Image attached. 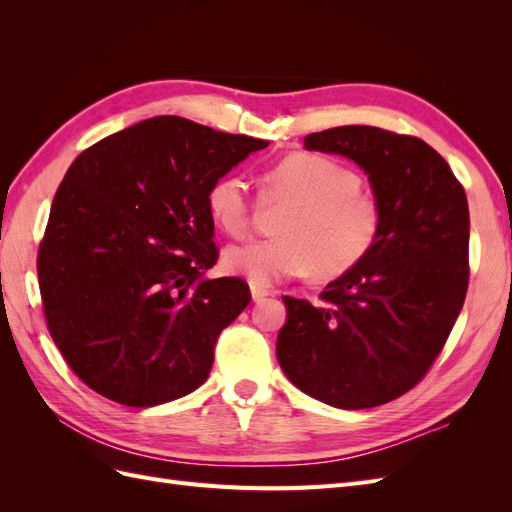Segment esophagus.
<instances>
[{"label":"esophagus","instance_id":"obj_1","mask_svg":"<svg viewBox=\"0 0 512 512\" xmlns=\"http://www.w3.org/2000/svg\"><path fill=\"white\" fill-rule=\"evenodd\" d=\"M269 294H271V290L262 288V286H256V284H252V299H254L256 303L265 301V297H269Z\"/></svg>","mask_w":512,"mask_h":512}]
</instances>
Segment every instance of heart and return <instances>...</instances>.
<instances>
[{
  "label": "heart",
  "mask_w": 512,
  "mask_h": 512,
  "mask_svg": "<svg viewBox=\"0 0 512 512\" xmlns=\"http://www.w3.org/2000/svg\"><path fill=\"white\" fill-rule=\"evenodd\" d=\"M260 198L288 203L275 224L277 237L232 243L222 254L228 273L254 284L303 273L333 280L361 265L380 239V200L361 188L350 166L324 153H292L262 170ZM205 203L211 222L226 235L250 228L254 203L237 173L215 179Z\"/></svg>",
  "instance_id": "1"
}]
</instances>
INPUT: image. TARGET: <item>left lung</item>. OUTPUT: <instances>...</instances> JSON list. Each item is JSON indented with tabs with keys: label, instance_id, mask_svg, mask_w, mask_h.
Listing matches in <instances>:
<instances>
[{
	"label": "left lung",
	"instance_id": "left-lung-1",
	"mask_svg": "<svg viewBox=\"0 0 512 512\" xmlns=\"http://www.w3.org/2000/svg\"><path fill=\"white\" fill-rule=\"evenodd\" d=\"M303 143L365 170L382 205V232L361 265L320 292L318 305L284 297L277 361L294 386L324 404L382 406L425 378L466 301V190L416 136L339 126Z\"/></svg>",
	"mask_w": 512,
	"mask_h": 512
}]
</instances>
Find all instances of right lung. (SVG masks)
Segmentation results:
<instances>
[{
  "label": "right lung",
  "instance_id": "add662e5",
  "mask_svg": "<svg viewBox=\"0 0 512 512\" xmlns=\"http://www.w3.org/2000/svg\"><path fill=\"white\" fill-rule=\"evenodd\" d=\"M269 141L162 115L102 138L57 188L38 250L46 327L91 391L149 408L198 389L250 303L218 262L205 196Z\"/></svg>",
  "mask_w": 512,
  "mask_h": 512
}]
</instances>
